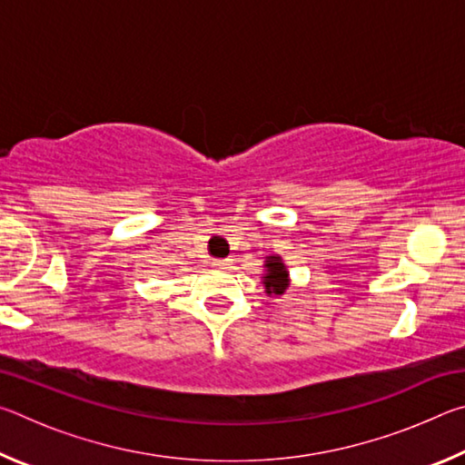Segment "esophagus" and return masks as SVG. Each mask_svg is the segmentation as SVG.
I'll list each match as a JSON object with an SVG mask.
<instances>
[{
    "label": "esophagus",
    "mask_w": 465,
    "mask_h": 465,
    "mask_svg": "<svg viewBox=\"0 0 465 465\" xmlns=\"http://www.w3.org/2000/svg\"><path fill=\"white\" fill-rule=\"evenodd\" d=\"M211 266H213V269H217V271H227L232 266V262L227 261V258H223V261H213V264H211Z\"/></svg>",
    "instance_id": "esophagus-1"
}]
</instances>
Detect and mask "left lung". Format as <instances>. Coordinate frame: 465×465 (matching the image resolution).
I'll list each match as a JSON object with an SVG mask.
<instances>
[{
	"instance_id": "1",
	"label": "left lung",
	"mask_w": 465,
	"mask_h": 465,
	"mask_svg": "<svg viewBox=\"0 0 465 465\" xmlns=\"http://www.w3.org/2000/svg\"><path fill=\"white\" fill-rule=\"evenodd\" d=\"M291 285V277H289V269L285 261L279 254H271L266 256L264 261V274H262V287L264 293L269 299L281 297Z\"/></svg>"
}]
</instances>
